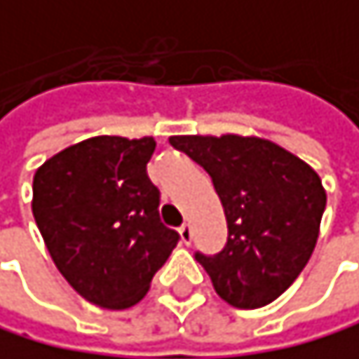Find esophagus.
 <instances>
[{
	"mask_svg": "<svg viewBox=\"0 0 359 359\" xmlns=\"http://www.w3.org/2000/svg\"><path fill=\"white\" fill-rule=\"evenodd\" d=\"M180 239H182V243H186V245H189V243L193 241V228H191L189 224H184V226L180 228Z\"/></svg>",
	"mask_w": 359,
	"mask_h": 359,
	"instance_id": "esophagus-1",
	"label": "esophagus"
}]
</instances>
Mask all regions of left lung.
I'll return each mask as SVG.
<instances>
[{
  "instance_id": "obj_1",
  "label": "left lung",
  "mask_w": 359,
  "mask_h": 359,
  "mask_svg": "<svg viewBox=\"0 0 359 359\" xmlns=\"http://www.w3.org/2000/svg\"><path fill=\"white\" fill-rule=\"evenodd\" d=\"M210 175L228 222L215 257L195 255L215 292L237 309H259L298 278L318 241L327 193L318 173L257 135H170Z\"/></svg>"
}]
</instances>
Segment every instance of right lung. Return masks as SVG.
I'll return each mask as SVG.
<instances>
[{
  "mask_svg": "<svg viewBox=\"0 0 359 359\" xmlns=\"http://www.w3.org/2000/svg\"><path fill=\"white\" fill-rule=\"evenodd\" d=\"M153 151L149 135H96L34 173L32 215L56 270L104 309L140 303L180 239L160 222V191L147 175Z\"/></svg>",
  "mask_w": 359,
  "mask_h": 359,
  "instance_id": "add662e5",
  "label": "right lung"
}]
</instances>
